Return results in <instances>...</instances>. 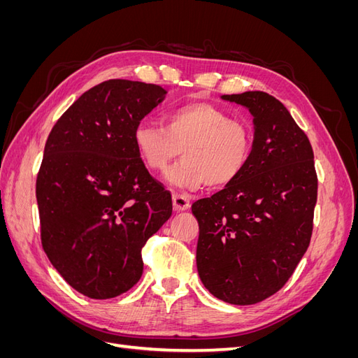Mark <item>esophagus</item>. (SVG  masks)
<instances>
[{
    "label": "esophagus",
    "instance_id": "esophagus-1",
    "mask_svg": "<svg viewBox=\"0 0 358 358\" xmlns=\"http://www.w3.org/2000/svg\"><path fill=\"white\" fill-rule=\"evenodd\" d=\"M189 206L191 201L187 196H182V194H175V196H173V208H175V210L183 212L189 209Z\"/></svg>",
    "mask_w": 358,
    "mask_h": 358
}]
</instances>
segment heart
<instances>
[{
  "instance_id": "obj_1",
  "label": "heart",
  "mask_w": 358,
  "mask_h": 358,
  "mask_svg": "<svg viewBox=\"0 0 358 358\" xmlns=\"http://www.w3.org/2000/svg\"><path fill=\"white\" fill-rule=\"evenodd\" d=\"M133 140L143 166L164 171L182 149V161L169 169L171 187L222 188L239 178L252 155V129L210 103H188L170 110L162 128L142 122Z\"/></svg>"
}]
</instances>
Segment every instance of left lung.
I'll return each mask as SVG.
<instances>
[{"mask_svg":"<svg viewBox=\"0 0 358 358\" xmlns=\"http://www.w3.org/2000/svg\"><path fill=\"white\" fill-rule=\"evenodd\" d=\"M252 115V155L242 175L192 204L197 270L210 294L254 305L285 285L312 236L318 180L313 150L287 107L262 91L222 95Z\"/></svg>","mask_w":358,"mask_h":358,"instance_id":"left-lung-1","label":"left lung"}]
</instances>
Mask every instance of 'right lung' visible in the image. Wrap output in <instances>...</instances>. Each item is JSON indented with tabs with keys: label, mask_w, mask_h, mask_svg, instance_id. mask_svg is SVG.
<instances>
[{
	"label": "right lung",
	"mask_w": 358,
	"mask_h": 358,
	"mask_svg": "<svg viewBox=\"0 0 358 358\" xmlns=\"http://www.w3.org/2000/svg\"><path fill=\"white\" fill-rule=\"evenodd\" d=\"M158 85L112 79L82 94L53 125L37 175L41 245L80 294L104 300L134 287L142 248L171 216L133 133L166 99Z\"/></svg>",
	"instance_id": "right-lung-1"
}]
</instances>
